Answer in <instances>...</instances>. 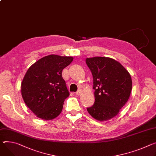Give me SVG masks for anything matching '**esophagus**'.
<instances>
[{
    "label": "esophagus",
    "instance_id": "1",
    "mask_svg": "<svg viewBox=\"0 0 156 156\" xmlns=\"http://www.w3.org/2000/svg\"><path fill=\"white\" fill-rule=\"evenodd\" d=\"M81 93V90H78L76 92V95H80Z\"/></svg>",
    "mask_w": 156,
    "mask_h": 156
}]
</instances>
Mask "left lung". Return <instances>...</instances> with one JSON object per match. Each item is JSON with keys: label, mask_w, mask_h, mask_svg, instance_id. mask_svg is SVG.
I'll use <instances>...</instances> for the list:
<instances>
[{"label": "left lung", "mask_w": 156, "mask_h": 156, "mask_svg": "<svg viewBox=\"0 0 156 156\" xmlns=\"http://www.w3.org/2000/svg\"><path fill=\"white\" fill-rule=\"evenodd\" d=\"M86 63L93 75L95 98L94 105L87 111L96 120H109L118 114L129 100L131 75L120 63L111 58H87Z\"/></svg>", "instance_id": "8db88e82"}]
</instances>
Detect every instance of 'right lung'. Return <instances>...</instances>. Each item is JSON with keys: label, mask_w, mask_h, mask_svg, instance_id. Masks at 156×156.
Returning a JSON list of instances; mask_svg holds the SVG:
<instances>
[{"label": "right lung", "mask_w": 156, "mask_h": 156, "mask_svg": "<svg viewBox=\"0 0 156 156\" xmlns=\"http://www.w3.org/2000/svg\"><path fill=\"white\" fill-rule=\"evenodd\" d=\"M73 60L72 56L50 55L28 69L21 84L22 96L38 118L51 120L61 113L64 101L69 95L62 70Z\"/></svg>", "instance_id": "1"}]
</instances>
